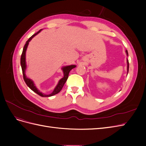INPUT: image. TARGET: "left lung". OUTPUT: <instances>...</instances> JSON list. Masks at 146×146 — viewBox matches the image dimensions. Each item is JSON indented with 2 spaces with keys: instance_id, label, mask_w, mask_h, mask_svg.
<instances>
[{
  "instance_id": "left-lung-1",
  "label": "left lung",
  "mask_w": 146,
  "mask_h": 146,
  "mask_svg": "<svg viewBox=\"0 0 146 146\" xmlns=\"http://www.w3.org/2000/svg\"><path fill=\"white\" fill-rule=\"evenodd\" d=\"M126 53H127V54L128 55V52H127V50L126 51ZM129 60H127V72H129Z\"/></svg>"
}]
</instances>
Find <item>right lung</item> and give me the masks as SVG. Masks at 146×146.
<instances>
[{"mask_svg":"<svg viewBox=\"0 0 146 146\" xmlns=\"http://www.w3.org/2000/svg\"><path fill=\"white\" fill-rule=\"evenodd\" d=\"M41 30H39L38 32H36V33H35L34 35H33L32 36H31L28 40L26 42L25 44L24 45V47L23 48V53H22V55H21V68H22V70H23V78H24V80L25 82V83L27 84V85L30 88L31 90H32L33 91H34L35 92H36L37 94H38L39 96H40L41 97H50L54 96L55 94H58V92L62 90V88L64 85V83H66V80H67V79L68 78L69 76V73L70 71V70L72 69L73 68H76V65H70V66H66V67L63 68V71L64 73V77L63 78H62L61 79V80L59 81L58 84L57 85V86H56V88H55V90H54L51 94L47 95V94H44L42 93L40 91H39L37 88H36L34 85V83L32 82V80H30V79L26 77L25 76V70L26 68V65H25V52L26 50H27V48L29 44V41L32 39L35 35H36L38 33H39V32H41Z\"/></svg>","mask_w":146,"mask_h":146,"instance_id":"obj_1","label":"right lung"}]
</instances>
